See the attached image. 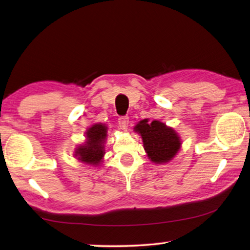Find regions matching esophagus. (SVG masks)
<instances>
[{"label": "esophagus", "mask_w": 250, "mask_h": 250, "mask_svg": "<svg viewBox=\"0 0 250 250\" xmlns=\"http://www.w3.org/2000/svg\"><path fill=\"white\" fill-rule=\"evenodd\" d=\"M128 117L127 116H122L119 119V127L122 130H127L128 128Z\"/></svg>", "instance_id": "esophagus-1"}]
</instances>
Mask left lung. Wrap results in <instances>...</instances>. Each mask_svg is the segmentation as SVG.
<instances>
[{"label":"left lung","mask_w":250,"mask_h":250,"mask_svg":"<svg viewBox=\"0 0 250 250\" xmlns=\"http://www.w3.org/2000/svg\"><path fill=\"white\" fill-rule=\"evenodd\" d=\"M134 131L143 138L145 151L155 164L167 163L180 151L182 141L172 127L157 120L145 119L134 127Z\"/></svg>","instance_id":"1"}]
</instances>
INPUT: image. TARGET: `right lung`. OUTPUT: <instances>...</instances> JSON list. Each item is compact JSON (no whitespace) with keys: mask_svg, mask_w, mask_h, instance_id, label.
Wrapping results in <instances>:
<instances>
[{"mask_svg":"<svg viewBox=\"0 0 250 250\" xmlns=\"http://www.w3.org/2000/svg\"><path fill=\"white\" fill-rule=\"evenodd\" d=\"M106 137L107 127L105 124L91 125L86 131V141L75 150V157L88 166H100L105 154L104 144Z\"/></svg>","mask_w":250,"mask_h":250,"instance_id":"obj_1","label":"right lung"}]
</instances>
